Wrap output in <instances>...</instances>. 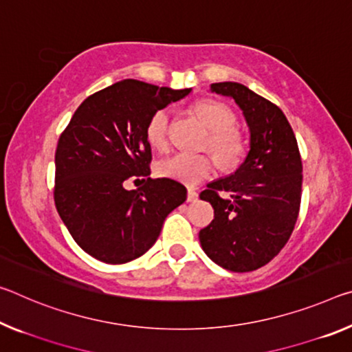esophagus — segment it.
I'll use <instances>...</instances> for the list:
<instances>
[{"instance_id":"1","label":"esophagus","mask_w":352,"mask_h":352,"mask_svg":"<svg viewBox=\"0 0 352 352\" xmlns=\"http://www.w3.org/2000/svg\"><path fill=\"white\" fill-rule=\"evenodd\" d=\"M197 199H199L197 191H194V189L189 188V189H188V202H196Z\"/></svg>"}]
</instances>
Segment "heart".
Returning a JSON list of instances; mask_svg holds the SVG:
<instances>
[{
    "mask_svg": "<svg viewBox=\"0 0 352 352\" xmlns=\"http://www.w3.org/2000/svg\"><path fill=\"white\" fill-rule=\"evenodd\" d=\"M194 113L211 131L206 146L216 153L221 164L226 167L236 166L246 152V141L235 128V113L226 103L214 98L200 100L194 104ZM169 124L170 114L166 108L155 111L150 116L146 126V138L153 148L164 150L167 147ZM156 170L161 177L194 186L213 174L214 160L206 153H175L160 161Z\"/></svg>",
    "mask_w": 352,
    "mask_h": 352,
    "instance_id": "1",
    "label": "heart"
}]
</instances>
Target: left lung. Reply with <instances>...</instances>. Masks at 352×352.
<instances>
[{"label": "left lung", "mask_w": 352, "mask_h": 352, "mask_svg": "<svg viewBox=\"0 0 352 352\" xmlns=\"http://www.w3.org/2000/svg\"><path fill=\"white\" fill-rule=\"evenodd\" d=\"M211 92L241 108L250 148L235 174L206 185L200 199L214 219L199 233L205 254L233 272L255 271L274 258L292 236L302 192V161L282 109L239 82H214Z\"/></svg>", "instance_id": "1"}]
</instances>
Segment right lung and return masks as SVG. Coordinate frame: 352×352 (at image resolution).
Instances as JSON below:
<instances>
[{
	"label": "right lung",
	"instance_id": "add662e5",
	"mask_svg": "<svg viewBox=\"0 0 352 352\" xmlns=\"http://www.w3.org/2000/svg\"><path fill=\"white\" fill-rule=\"evenodd\" d=\"M189 92L119 81L87 97L60 135L56 210L78 246L94 258L120 265L146 254L167 214L186 200L182 183L148 177L152 148L146 126L155 111ZM128 177L144 185L128 192Z\"/></svg>",
	"mask_w": 352,
	"mask_h": 352
}]
</instances>
